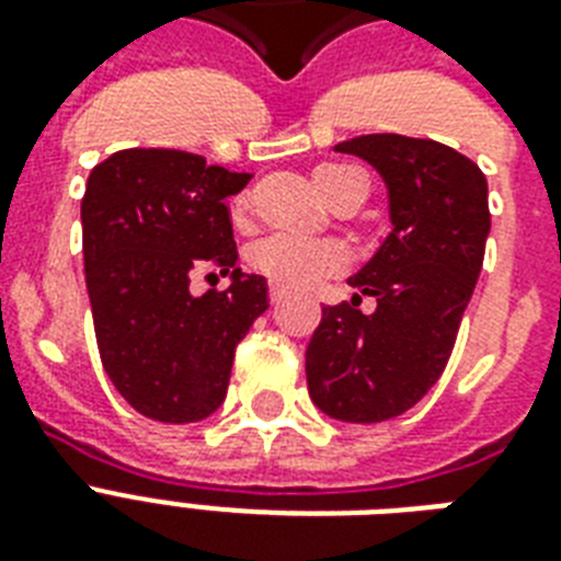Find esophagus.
<instances>
[{
	"label": "esophagus",
	"instance_id": "34e87169",
	"mask_svg": "<svg viewBox=\"0 0 561 561\" xmlns=\"http://www.w3.org/2000/svg\"><path fill=\"white\" fill-rule=\"evenodd\" d=\"M285 297H288V290L282 288V285H271V302H282Z\"/></svg>",
	"mask_w": 561,
	"mask_h": 561
}]
</instances>
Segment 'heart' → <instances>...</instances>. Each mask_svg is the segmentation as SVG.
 <instances>
[{
    "mask_svg": "<svg viewBox=\"0 0 561 561\" xmlns=\"http://www.w3.org/2000/svg\"><path fill=\"white\" fill-rule=\"evenodd\" d=\"M360 178V171L346 162H323L314 169V183L329 203L350 186L352 180ZM250 209V197L238 194L232 201V218L244 220ZM250 264L253 271L267 276L282 288H314L323 279H332L343 271L346 255L341 247L317 238H299L288 232H276L250 247Z\"/></svg>",
    "mask_w": 561,
    "mask_h": 561,
    "instance_id": "obj_1",
    "label": "heart"
}]
</instances>
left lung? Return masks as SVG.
Here are the masks:
<instances>
[{"mask_svg":"<svg viewBox=\"0 0 561 561\" xmlns=\"http://www.w3.org/2000/svg\"><path fill=\"white\" fill-rule=\"evenodd\" d=\"M334 148L378 169L392 232L350 279L355 299L323 308L308 392L332 419L369 425L413 408L451 358L486 253L489 188L478 162L434 139L369 134ZM360 293L376 297L373 316L357 308Z\"/></svg>","mask_w":561,"mask_h":561,"instance_id":"obj_1","label":"left lung"}]
</instances>
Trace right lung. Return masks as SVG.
<instances>
[{"instance_id":"add662e5","label":"right lung","mask_w":561,"mask_h":561,"mask_svg":"<svg viewBox=\"0 0 561 561\" xmlns=\"http://www.w3.org/2000/svg\"><path fill=\"white\" fill-rule=\"evenodd\" d=\"M253 174L169 148L99 162L81 201L83 271L104 373L122 399L165 425L201 422L227 396L236 346L267 311L264 276H244L227 197ZM233 273L192 298L194 272Z\"/></svg>"}]
</instances>
